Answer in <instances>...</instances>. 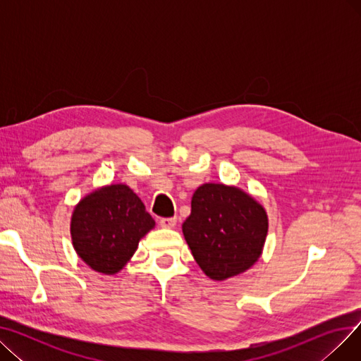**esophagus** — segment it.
I'll use <instances>...</instances> for the list:
<instances>
[{"mask_svg":"<svg viewBox=\"0 0 361 361\" xmlns=\"http://www.w3.org/2000/svg\"><path fill=\"white\" fill-rule=\"evenodd\" d=\"M177 224V218H161L159 225L162 228H174Z\"/></svg>","mask_w":361,"mask_h":361,"instance_id":"34e87169","label":"esophagus"}]
</instances>
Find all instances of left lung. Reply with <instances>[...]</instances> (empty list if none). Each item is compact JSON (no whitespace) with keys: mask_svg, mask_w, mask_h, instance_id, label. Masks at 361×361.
Listing matches in <instances>:
<instances>
[{"mask_svg":"<svg viewBox=\"0 0 361 361\" xmlns=\"http://www.w3.org/2000/svg\"><path fill=\"white\" fill-rule=\"evenodd\" d=\"M183 234L200 269L215 281L245 272L262 255L268 215L234 185L207 183L192 197Z\"/></svg>","mask_w":361,"mask_h":361,"instance_id":"left-lung-1","label":"left lung"}]
</instances>
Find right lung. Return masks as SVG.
I'll list each match as a JSON object with an SVG mask.
<instances>
[{
    "label": "right lung",
    "instance_id": "1",
    "mask_svg": "<svg viewBox=\"0 0 361 361\" xmlns=\"http://www.w3.org/2000/svg\"><path fill=\"white\" fill-rule=\"evenodd\" d=\"M154 226V218L128 185L111 184L79 202L70 230L80 259L93 271L112 275L126 267Z\"/></svg>",
    "mask_w": 361,
    "mask_h": 361
}]
</instances>
